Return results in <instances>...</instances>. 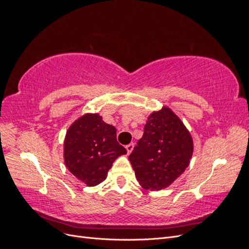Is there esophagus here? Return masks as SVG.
Instances as JSON below:
<instances>
[{"label": "esophagus", "instance_id": "34e87169", "mask_svg": "<svg viewBox=\"0 0 249 249\" xmlns=\"http://www.w3.org/2000/svg\"><path fill=\"white\" fill-rule=\"evenodd\" d=\"M133 148H134V143H130V144L125 145V149H126L127 154H131V153H132V150H133Z\"/></svg>", "mask_w": 249, "mask_h": 249}]
</instances>
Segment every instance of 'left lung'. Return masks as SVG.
<instances>
[{"mask_svg":"<svg viewBox=\"0 0 249 249\" xmlns=\"http://www.w3.org/2000/svg\"><path fill=\"white\" fill-rule=\"evenodd\" d=\"M192 154L190 133L175 113L163 108L147 118L143 136L129 160L144 189L161 190L185 171Z\"/></svg>","mask_w":249,"mask_h":249,"instance_id":"obj_1","label":"left lung"}]
</instances>
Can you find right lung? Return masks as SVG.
<instances>
[{
	"label": "right lung",
	"mask_w": 249,
	"mask_h": 249,
	"mask_svg": "<svg viewBox=\"0 0 249 249\" xmlns=\"http://www.w3.org/2000/svg\"><path fill=\"white\" fill-rule=\"evenodd\" d=\"M126 149L116 139V129L99 114H85L74 122L64 140V161L72 175L87 186L106 179L108 170Z\"/></svg>",
	"instance_id": "add662e5"
}]
</instances>
